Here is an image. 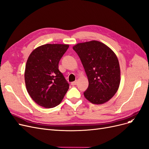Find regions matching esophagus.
Listing matches in <instances>:
<instances>
[{"label":"esophagus","instance_id":"34e87169","mask_svg":"<svg viewBox=\"0 0 149 149\" xmlns=\"http://www.w3.org/2000/svg\"><path fill=\"white\" fill-rule=\"evenodd\" d=\"M77 81H72V82H71V85H73V86L77 85Z\"/></svg>","mask_w":149,"mask_h":149}]
</instances>
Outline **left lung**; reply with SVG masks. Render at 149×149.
Segmentation results:
<instances>
[{
    "label": "left lung",
    "mask_w": 149,
    "mask_h": 149,
    "mask_svg": "<svg viewBox=\"0 0 149 149\" xmlns=\"http://www.w3.org/2000/svg\"><path fill=\"white\" fill-rule=\"evenodd\" d=\"M73 49L80 57L88 80L84 94L93 104L111 99L120 84V67L116 55L103 43L91 41L78 43Z\"/></svg>",
    "instance_id": "left-lung-1"
}]
</instances>
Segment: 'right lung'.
Listing matches in <instances>:
<instances>
[{
  "mask_svg": "<svg viewBox=\"0 0 149 149\" xmlns=\"http://www.w3.org/2000/svg\"><path fill=\"white\" fill-rule=\"evenodd\" d=\"M68 45L46 44L38 47L28 57L25 71L27 92L40 106L59 105L69 84L59 70V62Z\"/></svg>",
  "mask_w": 149,
  "mask_h": 149,
  "instance_id": "obj_1",
  "label": "right lung"
}]
</instances>
